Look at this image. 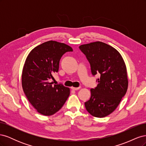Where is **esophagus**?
I'll list each match as a JSON object with an SVG mask.
<instances>
[{"mask_svg": "<svg viewBox=\"0 0 146 146\" xmlns=\"http://www.w3.org/2000/svg\"><path fill=\"white\" fill-rule=\"evenodd\" d=\"M80 87H77V88H76V87H71V89L73 90H75V91L78 90L79 89H80Z\"/></svg>", "mask_w": 146, "mask_h": 146, "instance_id": "obj_1", "label": "esophagus"}]
</instances>
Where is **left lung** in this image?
Returning <instances> with one entry per match:
<instances>
[{"instance_id": "8db88e82", "label": "left lung", "mask_w": 146, "mask_h": 146, "mask_svg": "<svg viewBox=\"0 0 146 146\" xmlns=\"http://www.w3.org/2000/svg\"><path fill=\"white\" fill-rule=\"evenodd\" d=\"M80 49L90 63L93 76L100 75L98 86L91 89V98L85 103L88 113L104 117L113 113L128 88L127 68L116 48L100 41L81 45Z\"/></svg>"}]
</instances>
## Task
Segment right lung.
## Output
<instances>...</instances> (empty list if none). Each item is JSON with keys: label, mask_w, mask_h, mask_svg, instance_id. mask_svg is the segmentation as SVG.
Instances as JSON below:
<instances>
[{"label": "right lung", "mask_w": 146, "mask_h": 146, "mask_svg": "<svg viewBox=\"0 0 146 146\" xmlns=\"http://www.w3.org/2000/svg\"><path fill=\"white\" fill-rule=\"evenodd\" d=\"M73 51L64 43L48 41L35 47L25 60L22 73V86L29 102L44 116H51L62 108L70 94L63 85L48 82L58 71L64 54Z\"/></svg>", "instance_id": "obj_1"}]
</instances>
